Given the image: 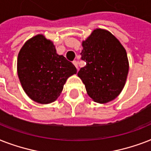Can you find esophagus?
Returning a JSON list of instances; mask_svg holds the SVG:
<instances>
[{
    "label": "esophagus",
    "instance_id": "esophagus-1",
    "mask_svg": "<svg viewBox=\"0 0 151 151\" xmlns=\"http://www.w3.org/2000/svg\"><path fill=\"white\" fill-rule=\"evenodd\" d=\"M73 65L76 66V68L78 70V61H73Z\"/></svg>",
    "mask_w": 151,
    "mask_h": 151
}]
</instances>
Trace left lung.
<instances>
[{"label": "left lung", "mask_w": 151, "mask_h": 151, "mask_svg": "<svg viewBox=\"0 0 151 151\" xmlns=\"http://www.w3.org/2000/svg\"><path fill=\"white\" fill-rule=\"evenodd\" d=\"M82 47L81 59L86 65L78 76L88 95L99 103L114 100L124 88L129 73L125 48L110 31L99 28L82 41Z\"/></svg>", "instance_id": "1"}]
</instances>
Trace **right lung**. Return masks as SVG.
Instances as JSON below:
<instances>
[{
	"mask_svg": "<svg viewBox=\"0 0 151 151\" xmlns=\"http://www.w3.org/2000/svg\"><path fill=\"white\" fill-rule=\"evenodd\" d=\"M17 73L26 94L36 103L48 104L58 99L66 80L77 73V69L57 54L51 40L37 34L20 49Z\"/></svg>",
	"mask_w": 151,
	"mask_h": 151,
	"instance_id": "obj_1",
	"label": "right lung"
}]
</instances>
